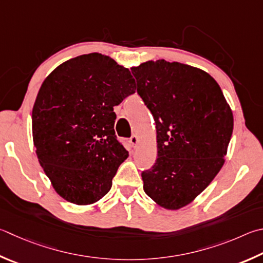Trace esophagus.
<instances>
[{"label": "esophagus", "mask_w": 263, "mask_h": 263, "mask_svg": "<svg viewBox=\"0 0 263 263\" xmlns=\"http://www.w3.org/2000/svg\"><path fill=\"white\" fill-rule=\"evenodd\" d=\"M130 142H131V145H132L133 147H137L138 142H139V138H138L137 135H132L131 138H130Z\"/></svg>", "instance_id": "esophagus-1"}]
</instances>
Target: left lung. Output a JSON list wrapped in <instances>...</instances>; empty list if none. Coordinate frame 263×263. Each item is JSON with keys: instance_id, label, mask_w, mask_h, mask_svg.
<instances>
[{"instance_id": "left-lung-1", "label": "left lung", "mask_w": 263, "mask_h": 263, "mask_svg": "<svg viewBox=\"0 0 263 263\" xmlns=\"http://www.w3.org/2000/svg\"><path fill=\"white\" fill-rule=\"evenodd\" d=\"M131 70L157 133V159L141 173L144 191L161 207L179 209L221 170L232 111L215 79L198 68L159 60Z\"/></svg>"}]
</instances>
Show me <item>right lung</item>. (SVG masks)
<instances>
[{
    "mask_svg": "<svg viewBox=\"0 0 263 263\" xmlns=\"http://www.w3.org/2000/svg\"><path fill=\"white\" fill-rule=\"evenodd\" d=\"M135 92L128 69L99 52L64 62L41 85L32 111L33 141L66 201L90 204L110 191L128 156L114 130V107Z\"/></svg>",
    "mask_w": 263,
    "mask_h": 263,
    "instance_id": "right-lung-1",
    "label": "right lung"
}]
</instances>
